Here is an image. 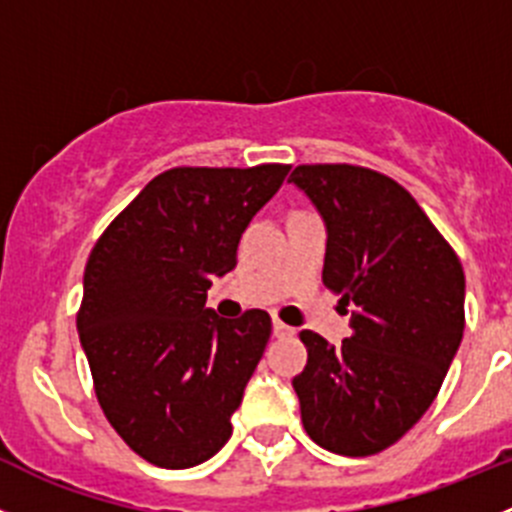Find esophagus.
Instances as JSON below:
<instances>
[{
    "instance_id": "34e87169",
    "label": "esophagus",
    "mask_w": 512,
    "mask_h": 512,
    "mask_svg": "<svg viewBox=\"0 0 512 512\" xmlns=\"http://www.w3.org/2000/svg\"><path fill=\"white\" fill-rule=\"evenodd\" d=\"M272 333H275L278 338H288V336H293L295 328L285 326L283 321H278V318H275V321H272Z\"/></svg>"
}]
</instances>
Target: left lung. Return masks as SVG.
I'll use <instances>...</instances> for the list:
<instances>
[{"label": "left lung", "instance_id": "obj_1", "mask_svg": "<svg viewBox=\"0 0 512 512\" xmlns=\"http://www.w3.org/2000/svg\"><path fill=\"white\" fill-rule=\"evenodd\" d=\"M326 224L323 283L341 293L351 336L300 331L293 379L308 437L346 457L401 439L432 407L465 331V272L404 186L351 164L290 174Z\"/></svg>", "mask_w": 512, "mask_h": 512}]
</instances>
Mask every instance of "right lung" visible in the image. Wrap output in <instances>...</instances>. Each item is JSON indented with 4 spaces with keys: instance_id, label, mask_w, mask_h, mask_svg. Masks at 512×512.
I'll return each mask as SVG.
<instances>
[{
    "instance_id": "obj_1",
    "label": "right lung",
    "mask_w": 512,
    "mask_h": 512,
    "mask_svg": "<svg viewBox=\"0 0 512 512\" xmlns=\"http://www.w3.org/2000/svg\"><path fill=\"white\" fill-rule=\"evenodd\" d=\"M290 166H179L148 181L95 242L78 313L95 396L123 442L151 465L186 470L232 437V414L272 321L207 308L237 245Z\"/></svg>"
}]
</instances>
